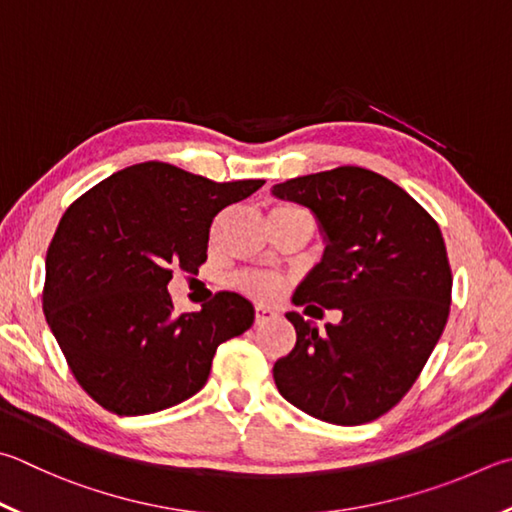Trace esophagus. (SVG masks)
<instances>
[{"label":"esophagus","instance_id":"obj_1","mask_svg":"<svg viewBox=\"0 0 512 512\" xmlns=\"http://www.w3.org/2000/svg\"><path fill=\"white\" fill-rule=\"evenodd\" d=\"M275 318H277V313L273 309H268V306H255V322L257 324L271 322Z\"/></svg>","mask_w":512,"mask_h":512}]
</instances>
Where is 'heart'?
Masks as SVG:
<instances>
[{
	"mask_svg": "<svg viewBox=\"0 0 512 512\" xmlns=\"http://www.w3.org/2000/svg\"><path fill=\"white\" fill-rule=\"evenodd\" d=\"M241 288H244L246 293H250L253 297H259V300H268V297L277 295L280 291V284L273 277H266V275H246L239 280Z\"/></svg>",
	"mask_w": 512,
	"mask_h": 512,
	"instance_id": "1",
	"label": "heart"
}]
</instances>
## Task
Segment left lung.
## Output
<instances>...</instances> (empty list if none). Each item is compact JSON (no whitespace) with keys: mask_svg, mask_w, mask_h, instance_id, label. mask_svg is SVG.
<instances>
[{"mask_svg":"<svg viewBox=\"0 0 512 512\" xmlns=\"http://www.w3.org/2000/svg\"><path fill=\"white\" fill-rule=\"evenodd\" d=\"M273 194L309 208L327 244L293 304L304 313L319 305L342 311L322 333L286 313L297 340L275 362V385L320 421H374L410 392L448 322L452 271L439 224L365 167L297 176L273 185Z\"/></svg>","mask_w":512,"mask_h":512,"instance_id":"obj_1","label":"left lung"}]
</instances>
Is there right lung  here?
Returning <instances> with one entry per match:
<instances>
[{
  "label": "right lung",
  "instance_id": "1",
  "mask_svg": "<svg viewBox=\"0 0 512 512\" xmlns=\"http://www.w3.org/2000/svg\"><path fill=\"white\" fill-rule=\"evenodd\" d=\"M217 183L161 161L125 167L64 212L46 250L42 309L82 389L105 410L141 416L188 401L206 385L221 345L255 309L221 291L194 313H174V268L197 273L210 224L262 188Z\"/></svg>",
  "mask_w": 512,
  "mask_h": 512
}]
</instances>
